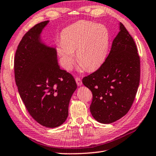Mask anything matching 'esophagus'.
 <instances>
[{
	"mask_svg": "<svg viewBox=\"0 0 156 156\" xmlns=\"http://www.w3.org/2000/svg\"><path fill=\"white\" fill-rule=\"evenodd\" d=\"M75 81H76V83H77V84L78 86H81L82 85V81L79 77H75Z\"/></svg>",
	"mask_w": 156,
	"mask_h": 156,
	"instance_id": "1",
	"label": "esophagus"
}]
</instances>
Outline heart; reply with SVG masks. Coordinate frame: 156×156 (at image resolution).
<instances>
[{
  "instance_id": "heart-1",
  "label": "heart",
  "mask_w": 156,
  "mask_h": 156,
  "mask_svg": "<svg viewBox=\"0 0 156 156\" xmlns=\"http://www.w3.org/2000/svg\"><path fill=\"white\" fill-rule=\"evenodd\" d=\"M109 44L108 30L104 25L81 21L67 27L61 34L57 53L61 65L70 71L76 57L78 63L88 71L98 69L105 59Z\"/></svg>"
}]
</instances>
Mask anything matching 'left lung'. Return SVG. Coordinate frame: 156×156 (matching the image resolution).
Returning a JSON list of instances; mask_svg holds the SVG:
<instances>
[{
  "instance_id": "obj_1",
  "label": "left lung",
  "mask_w": 156,
  "mask_h": 156,
  "mask_svg": "<svg viewBox=\"0 0 156 156\" xmlns=\"http://www.w3.org/2000/svg\"><path fill=\"white\" fill-rule=\"evenodd\" d=\"M105 61L98 70L83 79L93 94L90 112L95 120L111 123L127 113L140 79V58L136 44L120 23Z\"/></svg>"
}]
</instances>
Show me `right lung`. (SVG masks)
Listing matches in <instances>:
<instances>
[{"label": "right lung", "mask_w": 156, "mask_h": 156, "mask_svg": "<svg viewBox=\"0 0 156 156\" xmlns=\"http://www.w3.org/2000/svg\"><path fill=\"white\" fill-rule=\"evenodd\" d=\"M48 23L37 24L23 36L14 69L19 95L31 117L41 125L54 128L68 117L77 84L73 75L58 65L56 49L41 43L40 34Z\"/></svg>", "instance_id": "right-lung-1"}]
</instances>
